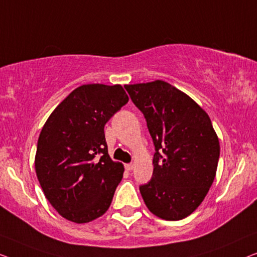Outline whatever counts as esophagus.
<instances>
[{
  "label": "esophagus",
  "mask_w": 257,
  "mask_h": 257,
  "mask_svg": "<svg viewBox=\"0 0 257 257\" xmlns=\"http://www.w3.org/2000/svg\"><path fill=\"white\" fill-rule=\"evenodd\" d=\"M124 168H125V170H127V171H132V170L134 169V164H133V163L125 164V165H124Z\"/></svg>",
  "instance_id": "esophagus-1"
}]
</instances>
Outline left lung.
I'll use <instances>...</instances> for the list:
<instances>
[{
  "mask_svg": "<svg viewBox=\"0 0 257 257\" xmlns=\"http://www.w3.org/2000/svg\"><path fill=\"white\" fill-rule=\"evenodd\" d=\"M155 144L153 178L140 186L149 211L177 221L198 208L214 180L220 144L196 101L163 80L124 85Z\"/></svg>",
  "mask_w": 257,
  "mask_h": 257,
  "instance_id": "8db88e82",
  "label": "left lung"
}]
</instances>
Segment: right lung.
<instances>
[{"mask_svg":"<svg viewBox=\"0 0 257 257\" xmlns=\"http://www.w3.org/2000/svg\"><path fill=\"white\" fill-rule=\"evenodd\" d=\"M128 100L121 85H82L43 125L36 175L46 199L63 218L86 223L109 208L124 168L108 155L103 128Z\"/></svg>","mask_w":257,"mask_h":257,"instance_id":"obj_1","label":"right lung"}]
</instances>
